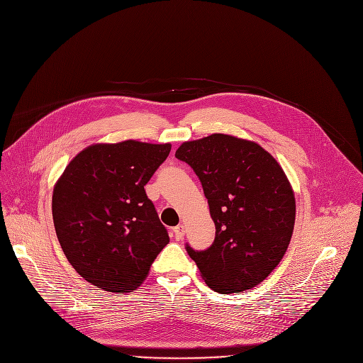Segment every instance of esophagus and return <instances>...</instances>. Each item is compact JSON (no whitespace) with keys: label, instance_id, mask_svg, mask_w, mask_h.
<instances>
[{"label":"esophagus","instance_id":"34e87169","mask_svg":"<svg viewBox=\"0 0 363 363\" xmlns=\"http://www.w3.org/2000/svg\"><path fill=\"white\" fill-rule=\"evenodd\" d=\"M173 232H174L176 239L182 240V239H183V236H184V226H183V225H179V226H176V228L173 229Z\"/></svg>","mask_w":363,"mask_h":363}]
</instances>
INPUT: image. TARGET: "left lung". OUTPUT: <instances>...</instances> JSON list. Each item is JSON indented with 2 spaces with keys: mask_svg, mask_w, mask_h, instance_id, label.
Instances as JSON below:
<instances>
[{
  "mask_svg": "<svg viewBox=\"0 0 363 363\" xmlns=\"http://www.w3.org/2000/svg\"><path fill=\"white\" fill-rule=\"evenodd\" d=\"M176 157L199 177L216 226L206 250L186 246L214 292L257 286L291 243L296 203L283 169L257 143L216 133L184 141Z\"/></svg>",
  "mask_w": 363,
  "mask_h": 363,
  "instance_id": "8db88e82",
  "label": "left lung"
}]
</instances>
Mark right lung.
Returning a JSON list of instances; mask_svg holds the SVG:
<instances>
[{"label":"right lung","instance_id":"right-lung-1","mask_svg":"<svg viewBox=\"0 0 363 363\" xmlns=\"http://www.w3.org/2000/svg\"><path fill=\"white\" fill-rule=\"evenodd\" d=\"M170 150V143L93 144L54 186L61 249L76 272L103 291H134L170 240L144 190Z\"/></svg>","mask_w":363,"mask_h":363}]
</instances>
